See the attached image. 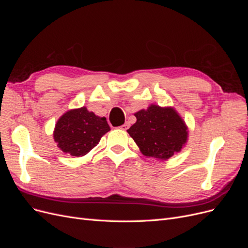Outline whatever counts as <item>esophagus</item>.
<instances>
[{"label":"esophagus","mask_w":248,"mask_h":248,"mask_svg":"<svg viewBox=\"0 0 248 248\" xmlns=\"http://www.w3.org/2000/svg\"><path fill=\"white\" fill-rule=\"evenodd\" d=\"M129 126H130V125H129V123H128V122H125V123L123 124V125H121V126H120V127H119V128H120V129H121V130H127V129H128V128H129Z\"/></svg>","instance_id":"obj_1"}]
</instances>
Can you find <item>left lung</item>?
Masks as SVG:
<instances>
[{
    "instance_id": "1",
    "label": "left lung",
    "mask_w": 248,
    "mask_h": 248,
    "mask_svg": "<svg viewBox=\"0 0 248 248\" xmlns=\"http://www.w3.org/2000/svg\"><path fill=\"white\" fill-rule=\"evenodd\" d=\"M134 116L137 122L127 132L145 156L164 161L184 148L188 127L174 108L151 104Z\"/></svg>"
}]
</instances>
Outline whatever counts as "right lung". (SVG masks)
<instances>
[{"mask_svg": "<svg viewBox=\"0 0 248 248\" xmlns=\"http://www.w3.org/2000/svg\"><path fill=\"white\" fill-rule=\"evenodd\" d=\"M110 130L106 117L96 116L87 108L66 111L56 123L54 140L65 154L84 156Z\"/></svg>", "mask_w": 248, "mask_h": 248, "instance_id": "right-lung-1", "label": "right lung"}]
</instances>
